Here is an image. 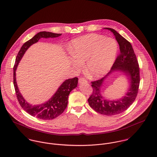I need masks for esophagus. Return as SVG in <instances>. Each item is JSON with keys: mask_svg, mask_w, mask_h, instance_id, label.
<instances>
[{"mask_svg": "<svg viewBox=\"0 0 157 157\" xmlns=\"http://www.w3.org/2000/svg\"><path fill=\"white\" fill-rule=\"evenodd\" d=\"M78 82H79L80 84H81V83H87L88 81L84 78H80L79 80H78Z\"/></svg>", "mask_w": 157, "mask_h": 157, "instance_id": "34e87169", "label": "esophagus"}]
</instances>
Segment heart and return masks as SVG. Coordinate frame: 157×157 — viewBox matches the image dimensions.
<instances>
[{
    "instance_id": "obj_1",
    "label": "heart",
    "mask_w": 157,
    "mask_h": 157,
    "mask_svg": "<svg viewBox=\"0 0 157 157\" xmlns=\"http://www.w3.org/2000/svg\"><path fill=\"white\" fill-rule=\"evenodd\" d=\"M118 51V44L112 38L90 34L74 40L70 46L73 59L79 63H86L90 75L98 78L105 75L112 67ZM79 63H75L77 68Z\"/></svg>"
}]
</instances>
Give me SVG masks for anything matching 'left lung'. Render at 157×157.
<instances>
[{"mask_svg": "<svg viewBox=\"0 0 157 157\" xmlns=\"http://www.w3.org/2000/svg\"><path fill=\"white\" fill-rule=\"evenodd\" d=\"M112 31L119 44L120 53L113 63L111 71L105 77L92 82V93L88 98L90 106L97 112L108 116L125 111L134 101L140 85V67L132 46L126 39L115 29L105 28ZM121 70L126 74L130 80V88L126 95L117 101L105 99L101 94V88L105 78L113 71Z\"/></svg>", "mask_w": 157, "mask_h": 157, "instance_id": "8db88e82", "label": "left lung"}]
</instances>
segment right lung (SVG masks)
<instances>
[{"mask_svg":"<svg viewBox=\"0 0 157 157\" xmlns=\"http://www.w3.org/2000/svg\"><path fill=\"white\" fill-rule=\"evenodd\" d=\"M62 34H56L51 32L42 31L38 33L32 39L26 42L21 47L16 59L13 67V83L17 98L23 109L33 117L42 120H52L61 115L67 108L68 96L72 90L77 86L78 78L74 77L65 80L59 87L54 95L48 101L39 105L29 104L23 98L18 89L16 80V70L25 54L31 45L37 42L40 38H54L61 36Z\"/></svg>","mask_w":157,"mask_h":157,"instance_id":"add662e5","label":"right lung"}]
</instances>
